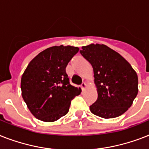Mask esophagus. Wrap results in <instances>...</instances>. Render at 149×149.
Instances as JSON below:
<instances>
[{
    "label": "esophagus",
    "mask_w": 149,
    "mask_h": 149,
    "mask_svg": "<svg viewBox=\"0 0 149 149\" xmlns=\"http://www.w3.org/2000/svg\"><path fill=\"white\" fill-rule=\"evenodd\" d=\"M80 87H81V89H83V90H84V89H86V83H82V84L80 85Z\"/></svg>",
    "instance_id": "esophagus-1"
}]
</instances>
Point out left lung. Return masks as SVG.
I'll use <instances>...</instances> for the list:
<instances>
[{
    "mask_svg": "<svg viewBox=\"0 0 149 149\" xmlns=\"http://www.w3.org/2000/svg\"><path fill=\"white\" fill-rule=\"evenodd\" d=\"M80 54L91 63L97 100L89 106L93 114L104 118L123 115L138 94V76L120 54L103 44L82 47Z\"/></svg>",
    "mask_w": 149,
    "mask_h": 149,
    "instance_id": "obj_1",
    "label": "left lung"
}]
</instances>
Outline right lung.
Listing matches in <instances>:
<instances>
[{"instance_id": "1", "label": "right lung", "mask_w": 149, "mask_h": 149, "mask_svg": "<svg viewBox=\"0 0 149 149\" xmlns=\"http://www.w3.org/2000/svg\"><path fill=\"white\" fill-rule=\"evenodd\" d=\"M79 51L76 47L54 46L31 60L22 75L20 88L31 112L43 122H54L69 112L71 100L81 93L70 83L66 67Z\"/></svg>"}]
</instances>
